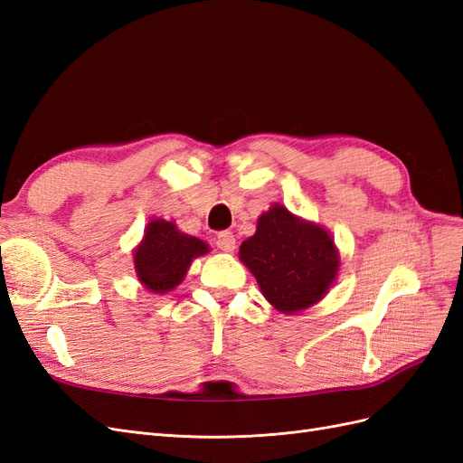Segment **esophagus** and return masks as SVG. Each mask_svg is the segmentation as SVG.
<instances>
[{"label": "esophagus", "instance_id": "obj_1", "mask_svg": "<svg viewBox=\"0 0 463 463\" xmlns=\"http://www.w3.org/2000/svg\"><path fill=\"white\" fill-rule=\"evenodd\" d=\"M216 245H218L222 250H226V253H232V250L235 249V235H233L232 232H222V233H218Z\"/></svg>", "mask_w": 463, "mask_h": 463}]
</instances>
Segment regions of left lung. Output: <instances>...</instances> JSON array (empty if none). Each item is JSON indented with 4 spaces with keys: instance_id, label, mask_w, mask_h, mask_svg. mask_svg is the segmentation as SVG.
I'll return each mask as SVG.
<instances>
[{
    "instance_id": "8db88e82",
    "label": "left lung",
    "mask_w": 463,
    "mask_h": 463,
    "mask_svg": "<svg viewBox=\"0 0 463 463\" xmlns=\"http://www.w3.org/2000/svg\"><path fill=\"white\" fill-rule=\"evenodd\" d=\"M240 260L257 278L264 299L284 315L317 305L340 272L330 232L279 203L259 216L255 235L240 247Z\"/></svg>"
}]
</instances>
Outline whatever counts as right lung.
<instances>
[{"mask_svg": "<svg viewBox=\"0 0 463 463\" xmlns=\"http://www.w3.org/2000/svg\"><path fill=\"white\" fill-rule=\"evenodd\" d=\"M208 243L179 232L175 222L154 218L146 223L141 243L133 250L138 282L150 293L175 289L191 269V262L206 255Z\"/></svg>", "mask_w": 463, "mask_h": 463, "instance_id": "1", "label": "right lung"}]
</instances>
